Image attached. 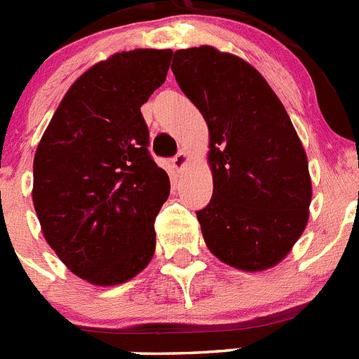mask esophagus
<instances>
[{
  "instance_id": "1",
  "label": "esophagus",
  "mask_w": 359,
  "mask_h": 359,
  "mask_svg": "<svg viewBox=\"0 0 359 359\" xmlns=\"http://www.w3.org/2000/svg\"><path fill=\"white\" fill-rule=\"evenodd\" d=\"M187 165H189V154H187L185 151H180L176 154V158H174V160H172L174 170H177V172H182V170L185 169Z\"/></svg>"
}]
</instances>
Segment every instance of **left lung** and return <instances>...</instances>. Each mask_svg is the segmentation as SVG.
<instances>
[{
	"label": "left lung",
	"mask_w": 359,
	"mask_h": 359,
	"mask_svg": "<svg viewBox=\"0 0 359 359\" xmlns=\"http://www.w3.org/2000/svg\"><path fill=\"white\" fill-rule=\"evenodd\" d=\"M172 73L208 126L214 192L198 212L203 239L231 268H273L306 230L313 196L286 107L250 62L208 44L174 52Z\"/></svg>",
	"instance_id": "left-lung-1"
}]
</instances>
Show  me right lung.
I'll use <instances>...</instances> for the list:
<instances>
[{"label": "right lung", "mask_w": 359, "mask_h": 359, "mask_svg": "<svg viewBox=\"0 0 359 359\" xmlns=\"http://www.w3.org/2000/svg\"><path fill=\"white\" fill-rule=\"evenodd\" d=\"M172 50L118 52L86 69L53 113L34 156L32 201L62 264L93 286H118L156 250L169 176L149 156L140 107L165 82Z\"/></svg>", "instance_id": "1"}]
</instances>
